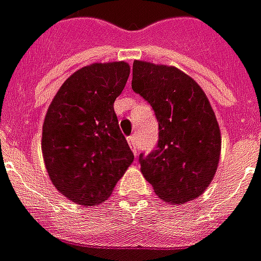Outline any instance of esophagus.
Segmentation results:
<instances>
[{"label": "esophagus", "mask_w": 261, "mask_h": 261, "mask_svg": "<svg viewBox=\"0 0 261 261\" xmlns=\"http://www.w3.org/2000/svg\"><path fill=\"white\" fill-rule=\"evenodd\" d=\"M127 141H128V145L131 147L133 153L137 155V137L136 136H130V137H127Z\"/></svg>", "instance_id": "34e87169"}]
</instances>
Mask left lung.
I'll list each match as a JSON object with an SVG mask.
<instances>
[{
    "label": "left lung",
    "instance_id": "1",
    "mask_svg": "<svg viewBox=\"0 0 261 261\" xmlns=\"http://www.w3.org/2000/svg\"><path fill=\"white\" fill-rule=\"evenodd\" d=\"M131 87L153 107L157 150L140 155L141 173L171 204L200 197L217 171L221 134L210 101L190 75L173 65L133 64Z\"/></svg>",
    "mask_w": 261,
    "mask_h": 261
}]
</instances>
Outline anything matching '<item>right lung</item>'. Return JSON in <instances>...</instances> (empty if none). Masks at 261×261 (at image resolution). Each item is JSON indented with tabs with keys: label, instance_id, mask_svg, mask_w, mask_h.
<instances>
[{
	"label": "right lung",
	"instance_id": "add662e5",
	"mask_svg": "<svg viewBox=\"0 0 261 261\" xmlns=\"http://www.w3.org/2000/svg\"><path fill=\"white\" fill-rule=\"evenodd\" d=\"M128 75L125 61L90 64L65 80L49 104L42 124L44 164L72 203L106 201L134 160L114 113Z\"/></svg>",
	"mask_w": 261,
	"mask_h": 261
}]
</instances>
